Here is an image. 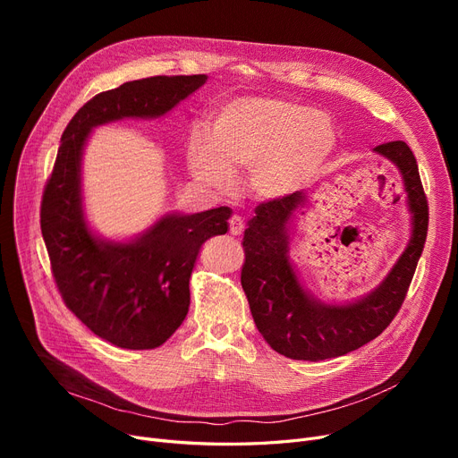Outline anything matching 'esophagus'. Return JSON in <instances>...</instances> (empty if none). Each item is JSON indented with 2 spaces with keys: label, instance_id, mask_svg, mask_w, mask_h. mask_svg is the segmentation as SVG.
<instances>
[{
  "label": "esophagus",
  "instance_id": "34e87169",
  "mask_svg": "<svg viewBox=\"0 0 458 458\" xmlns=\"http://www.w3.org/2000/svg\"><path fill=\"white\" fill-rule=\"evenodd\" d=\"M245 230V221L239 215L230 216V233L232 235H242Z\"/></svg>",
  "mask_w": 458,
  "mask_h": 458
}]
</instances>
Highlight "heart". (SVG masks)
I'll return each mask as SVG.
<instances>
[{
  "label": "heart",
  "instance_id": "obj_1",
  "mask_svg": "<svg viewBox=\"0 0 458 458\" xmlns=\"http://www.w3.org/2000/svg\"><path fill=\"white\" fill-rule=\"evenodd\" d=\"M338 133L332 118L278 98H237L211 118L208 135L192 131L187 163L213 189H230L233 173L249 168L259 200H278L314 182L330 161Z\"/></svg>",
  "mask_w": 458,
  "mask_h": 458
}]
</instances>
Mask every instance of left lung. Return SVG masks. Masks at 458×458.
Wrapping results in <instances>:
<instances>
[{
  "mask_svg": "<svg viewBox=\"0 0 458 458\" xmlns=\"http://www.w3.org/2000/svg\"><path fill=\"white\" fill-rule=\"evenodd\" d=\"M375 152L395 163L403 174L412 237L394 269L368 297L351 304H323L302 290L287 258V226L306 202L302 192L261 202L249 221L242 243V285L263 340L287 358L319 362L356 351L382 334L403 306L427 239L428 204L406 142H384Z\"/></svg>",
  "mask_w": 458,
  "mask_h": 458,
  "instance_id": "obj_1",
  "label": "left lung"
}]
</instances>
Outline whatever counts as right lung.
I'll list each match as a JSON object with an SVG mask.
<instances>
[{
    "mask_svg": "<svg viewBox=\"0 0 458 458\" xmlns=\"http://www.w3.org/2000/svg\"><path fill=\"white\" fill-rule=\"evenodd\" d=\"M208 76H154L96 94L68 123L40 204V230L54 280L89 330L120 349H156L189 311V278L204 242L228 232L226 206L165 215L128 243L102 242L81 208V154L92 128L120 118H156Z\"/></svg>",
    "mask_w": 458,
    "mask_h": 458,
    "instance_id": "add662e5",
    "label": "right lung"
}]
</instances>
